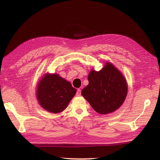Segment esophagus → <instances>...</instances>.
<instances>
[{"mask_svg": "<svg viewBox=\"0 0 160 160\" xmlns=\"http://www.w3.org/2000/svg\"><path fill=\"white\" fill-rule=\"evenodd\" d=\"M81 95V91L80 89H78L77 90V93H76V96H80Z\"/></svg>", "mask_w": 160, "mask_h": 160, "instance_id": "esophagus-1", "label": "esophagus"}]
</instances>
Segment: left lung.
<instances>
[{
    "label": "left lung",
    "instance_id": "8db88e82",
    "mask_svg": "<svg viewBox=\"0 0 160 160\" xmlns=\"http://www.w3.org/2000/svg\"><path fill=\"white\" fill-rule=\"evenodd\" d=\"M88 85L83 89L81 94L100 114H107L118 109L126 98V80L109 62L99 71L92 70L88 75Z\"/></svg>",
    "mask_w": 160,
    "mask_h": 160
}]
</instances>
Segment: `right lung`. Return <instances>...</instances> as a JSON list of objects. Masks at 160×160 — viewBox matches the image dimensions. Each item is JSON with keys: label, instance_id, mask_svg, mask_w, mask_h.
Here are the masks:
<instances>
[{"label": "right lung", "instance_id": "obj_1", "mask_svg": "<svg viewBox=\"0 0 160 160\" xmlns=\"http://www.w3.org/2000/svg\"><path fill=\"white\" fill-rule=\"evenodd\" d=\"M76 91L70 82L58 75L47 74L38 85L37 97L42 108L57 113L67 107Z\"/></svg>", "mask_w": 160, "mask_h": 160}]
</instances>
